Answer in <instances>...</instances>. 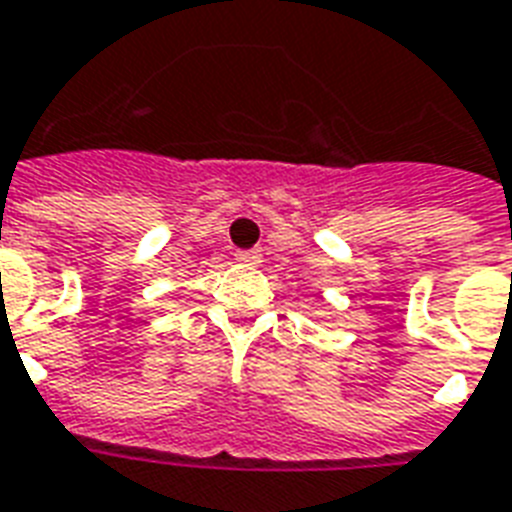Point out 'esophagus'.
<instances>
[{"label": "esophagus", "instance_id": "esophagus-1", "mask_svg": "<svg viewBox=\"0 0 512 512\" xmlns=\"http://www.w3.org/2000/svg\"><path fill=\"white\" fill-rule=\"evenodd\" d=\"M236 263L260 265L263 263V255H260V249H241V252H236Z\"/></svg>", "mask_w": 512, "mask_h": 512}]
</instances>
